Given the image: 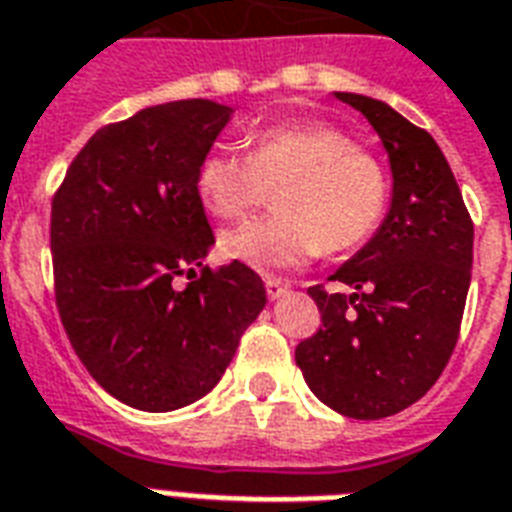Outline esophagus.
Returning <instances> with one entry per match:
<instances>
[{"label":"esophagus","mask_w":512,"mask_h":512,"mask_svg":"<svg viewBox=\"0 0 512 512\" xmlns=\"http://www.w3.org/2000/svg\"><path fill=\"white\" fill-rule=\"evenodd\" d=\"M264 288H267V297L280 299L288 291V283L286 280H278V278H267L264 280Z\"/></svg>","instance_id":"1"}]
</instances>
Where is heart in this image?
Returning a JSON list of instances; mask_svg holds the SVG:
<instances>
[{"instance_id": "1", "label": "heart", "mask_w": 512, "mask_h": 512, "mask_svg": "<svg viewBox=\"0 0 512 512\" xmlns=\"http://www.w3.org/2000/svg\"><path fill=\"white\" fill-rule=\"evenodd\" d=\"M275 188L270 218L221 234L226 259L259 272L291 270L324 251H351L375 232L388 202L383 161L329 124L270 126L251 153L213 145L197 167V194L218 218H237Z\"/></svg>"}]
</instances>
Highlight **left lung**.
Here are the masks:
<instances>
[{"mask_svg":"<svg viewBox=\"0 0 512 512\" xmlns=\"http://www.w3.org/2000/svg\"><path fill=\"white\" fill-rule=\"evenodd\" d=\"M334 96L378 132L394 178L391 205L372 240L329 278L353 294L307 288L321 310V329L297 345V364L324 405L375 421L418 402L451 359L475 232L432 134L380 99Z\"/></svg>","mask_w":512,"mask_h":512,"instance_id":"obj_1","label":"left lung"}]
</instances>
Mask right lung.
<instances>
[{"mask_svg":"<svg viewBox=\"0 0 512 512\" xmlns=\"http://www.w3.org/2000/svg\"><path fill=\"white\" fill-rule=\"evenodd\" d=\"M232 113L178 99L102 126L53 197L61 324L91 378L137 410L205 397L267 305L251 267H202L215 237L197 167ZM180 274L192 278L186 289L174 286Z\"/></svg>","mask_w":512,"mask_h":512,"instance_id":"add662e5","label":"right lung"}]
</instances>
